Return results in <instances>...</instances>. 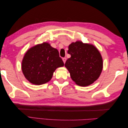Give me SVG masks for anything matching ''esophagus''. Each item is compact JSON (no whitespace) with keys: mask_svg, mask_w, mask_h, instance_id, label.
<instances>
[{"mask_svg":"<svg viewBox=\"0 0 128 128\" xmlns=\"http://www.w3.org/2000/svg\"><path fill=\"white\" fill-rule=\"evenodd\" d=\"M62 60H63V61H64V63L66 62V60H67L66 58H62Z\"/></svg>","mask_w":128,"mask_h":128,"instance_id":"obj_1","label":"esophagus"}]
</instances>
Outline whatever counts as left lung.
<instances>
[{
	"instance_id": "left-lung-1",
	"label": "left lung",
	"mask_w": 128,
	"mask_h": 128,
	"mask_svg": "<svg viewBox=\"0 0 128 128\" xmlns=\"http://www.w3.org/2000/svg\"><path fill=\"white\" fill-rule=\"evenodd\" d=\"M68 53L71 57L64 64L72 80L80 86H87L98 80L102 72L103 60L98 48L82 41L69 45Z\"/></svg>"
}]
</instances>
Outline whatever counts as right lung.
I'll use <instances>...</instances> for the list:
<instances>
[{"label":"right lung","mask_w":128,"mask_h":128,"mask_svg":"<svg viewBox=\"0 0 128 128\" xmlns=\"http://www.w3.org/2000/svg\"><path fill=\"white\" fill-rule=\"evenodd\" d=\"M64 66L58 50L44 42L28 50L22 59L21 68L30 83L40 86L49 82L56 69Z\"/></svg>","instance_id":"1"}]
</instances>
